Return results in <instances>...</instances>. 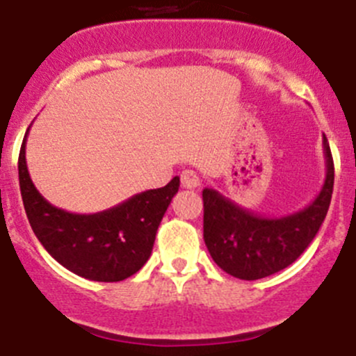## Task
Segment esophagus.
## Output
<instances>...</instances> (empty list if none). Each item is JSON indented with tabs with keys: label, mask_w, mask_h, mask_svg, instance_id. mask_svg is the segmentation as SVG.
<instances>
[{
	"label": "esophagus",
	"mask_w": 356,
	"mask_h": 356,
	"mask_svg": "<svg viewBox=\"0 0 356 356\" xmlns=\"http://www.w3.org/2000/svg\"><path fill=\"white\" fill-rule=\"evenodd\" d=\"M181 184H182V188L195 189V188H198V186H200V177L197 175V172L184 170L181 174Z\"/></svg>",
	"instance_id": "1"
}]
</instances>
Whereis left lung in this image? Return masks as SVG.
Instances as JSON below:
<instances>
[{
	"label": "left lung",
	"instance_id": "8db88e82",
	"mask_svg": "<svg viewBox=\"0 0 356 356\" xmlns=\"http://www.w3.org/2000/svg\"><path fill=\"white\" fill-rule=\"evenodd\" d=\"M323 154L327 172L320 193L293 214L267 218L216 189L202 191L204 241L218 267L234 277L254 281L283 270L304 253L325 221L334 191V159L325 135Z\"/></svg>",
	"mask_w": 356,
	"mask_h": 356
}]
</instances>
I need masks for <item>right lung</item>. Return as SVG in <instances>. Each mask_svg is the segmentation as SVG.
Segmentation results:
<instances>
[{
	"label": "right lung",
	"mask_w": 356,
	"mask_h": 356,
	"mask_svg": "<svg viewBox=\"0 0 356 356\" xmlns=\"http://www.w3.org/2000/svg\"><path fill=\"white\" fill-rule=\"evenodd\" d=\"M29 128L19 154V184L29 225L47 253L73 274L99 283L122 281L140 270L151 257L163 216L179 191V177L163 188L133 195L107 211L95 214L63 211L49 204L29 177L26 165Z\"/></svg>",
	"instance_id": "right-lung-1"
}]
</instances>
